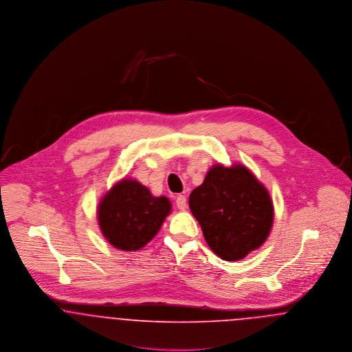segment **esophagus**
I'll use <instances>...</instances> for the list:
<instances>
[{"label": "esophagus", "instance_id": "esophagus-1", "mask_svg": "<svg viewBox=\"0 0 352 352\" xmlns=\"http://www.w3.org/2000/svg\"><path fill=\"white\" fill-rule=\"evenodd\" d=\"M175 203H177V207L179 208V210H184L186 208V206H187V198L182 195V194H179L178 197H177V199H175Z\"/></svg>", "mask_w": 352, "mask_h": 352}]
</instances>
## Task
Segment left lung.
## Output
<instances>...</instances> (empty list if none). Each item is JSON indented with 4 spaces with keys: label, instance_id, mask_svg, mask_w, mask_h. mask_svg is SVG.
I'll use <instances>...</instances> for the list:
<instances>
[{
    "label": "left lung",
    "instance_id": "1",
    "mask_svg": "<svg viewBox=\"0 0 352 352\" xmlns=\"http://www.w3.org/2000/svg\"><path fill=\"white\" fill-rule=\"evenodd\" d=\"M192 215L215 254L243 260L268 239L274 207L268 188L241 164H215L188 198Z\"/></svg>",
    "mask_w": 352,
    "mask_h": 352
}]
</instances>
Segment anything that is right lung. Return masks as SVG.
<instances>
[{
    "mask_svg": "<svg viewBox=\"0 0 352 352\" xmlns=\"http://www.w3.org/2000/svg\"><path fill=\"white\" fill-rule=\"evenodd\" d=\"M171 212L165 195L154 197L134 178L113 184L98 204V223L104 239L120 251L144 248L158 234Z\"/></svg>",
    "mask_w": 352,
    "mask_h": 352,
    "instance_id": "obj_1",
    "label": "right lung"
}]
</instances>
